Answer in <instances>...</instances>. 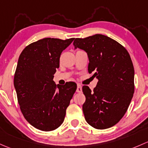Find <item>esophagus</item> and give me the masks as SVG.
I'll return each mask as SVG.
<instances>
[{
	"label": "esophagus",
	"instance_id": "34e87169",
	"mask_svg": "<svg viewBox=\"0 0 148 148\" xmlns=\"http://www.w3.org/2000/svg\"><path fill=\"white\" fill-rule=\"evenodd\" d=\"M76 92H82V86H81V85L77 84V89H76Z\"/></svg>",
	"mask_w": 148,
	"mask_h": 148
}]
</instances>
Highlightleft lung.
Instances as JSON below:
<instances>
[{
    "label": "left lung",
    "mask_w": 148,
    "mask_h": 148,
    "mask_svg": "<svg viewBox=\"0 0 148 148\" xmlns=\"http://www.w3.org/2000/svg\"><path fill=\"white\" fill-rule=\"evenodd\" d=\"M73 45L86 51L88 73L98 80L93 91L83 86L85 120L98 130L112 127L125 114L135 91L130 54L116 40L101 34L75 38Z\"/></svg>",
    "instance_id": "obj_1"
}]
</instances>
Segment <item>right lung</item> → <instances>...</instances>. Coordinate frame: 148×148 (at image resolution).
<instances>
[{"instance_id": "add662e5", "label": "right lung", "mask_w": 148, "mask_h": 148, "mask_svg": "<svg viewBox=\"0 0 148 148\" xmlns=\"http://www.w3.org/2000/svg\"><path fill=\"white\" fill-rule=\"evenodd\" d=\"M74 40L45 38L27 45L18 58L14 86L20 108L31 125L52 131L61 125L77 89L74 82L55 84L62 52Z\"/></svg>"}]
</instances>
